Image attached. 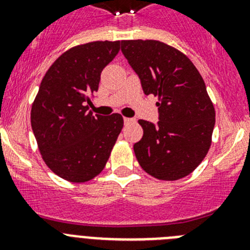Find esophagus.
<instances>
[{
    "instance_id": "1",
    "label": "esophagus",
    "mask_w": 250,
    "mask_h": 250,
    "mask_svg": "<svg viewBox=\"0 0 250 250\" xmlns=\"http://www.w3.org/2000/svg\"><path fill=\"white\" fill-rule=\"evenodd\" d=\"M124 123H125V125H129V124L135 123V120H134V119H130V118H124Z\"/></svg>"
}]
</instances>
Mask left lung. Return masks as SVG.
<instances>
[{
	"mask_svg": "<svg viewBox=\"0 0 250 250\" xmlns=\"http://www.w3.org/2000/svg\"><path fill=\"white\" fill-rule=\"evenodd\" d=\"M121 51L145 95L158 96V125L139 120L144 135L134 145L149 175L173 182L193 173L211 145L215 110L189 57L156 40H124Z\"/></svg>",
	"mask_w": 250,
	"mask_h": 250,
	"instance_id": "8db88e82",
	"label": "left lung"
}]
</instances>
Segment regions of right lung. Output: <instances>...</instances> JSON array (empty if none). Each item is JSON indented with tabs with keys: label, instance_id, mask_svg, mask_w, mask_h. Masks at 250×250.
Masks as SVG:
<instances>
[{
	"label": "right lung",
	"instance_id": "right-lung-1",
	"mask_svg": "<svg viewBox=\"0 0 250 250\" xmlns=\"http://www.w3.org/2000/svg\"><path fill=\"white\" fill-rule=\"evenodd\" d=\"M120 41H94L63 52L43 76L31 109V126L41 156L60 178L85 183L103 171L124 126L120 114L89 111L101 71Z\"/></svg>",
	"mask_w": 250,
	"mask_h": 250
}]
</instances>
